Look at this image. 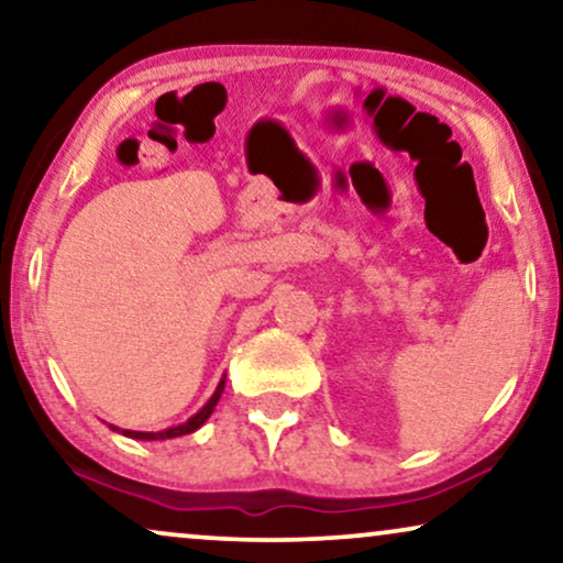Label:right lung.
I'll use <instances>...</instances> for the list:
<instances>
[{"instance_id":"add662e5","label":"right lung","mask_w":563,"mask_h":563,"mask_svg":"<svg viewBox=\"0 0 563 563\" xmlns=\"http://www.w3.org/2000/svg\"><path fill=\"white\" fill-rule=\"evenodd\" d=\"M222 387H225V379H222V382L218 384V389H214V395L210 397V402H207V405L202 407V410H199V412L195 415V418H189L187 422H184V426L161 430V433H135V430H122V433L130 435V438H141V441H164V438H176V435L195 433V430H197L199 426H205V420L212 415L214 405H218V399H220V395H222ZM112 430H118V428H112Z\"/></svg>"}]
</instances>
